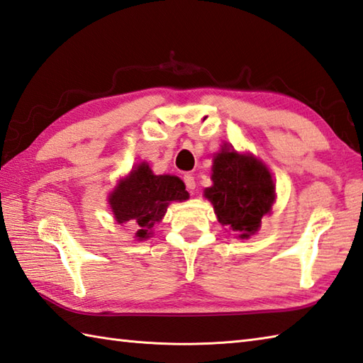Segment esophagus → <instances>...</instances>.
<instances>
[{
	"instance_id": "obj_1",
	"label": "esophagus",
	"mask_w": 363,
	"mask_h": 363,
	"mask_svg": "<svg viewBox=\"0 0 363 363\" xmlns=\"http://www.w3.org/2000/svg\"><path fill=\"white\" fill-rule=\"evenodd\" d=\"M184 179V183H186V188L189 189V191H192V189H196V177L192 175V174H186L183 177Z\"/></svg>"
}]
</instances>
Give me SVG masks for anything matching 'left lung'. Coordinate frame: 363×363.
<instances>
[{
    "mask_svg": "<svg viewBox=\"0 0 363 363\" xmlns=\"http://www.w3.org/2000/svg\"><path fill=\"white\" fill-rule=\"evenodd\" d=\"M213 186L205 197L213 203L219 223L240 238H249L260 228L276 197L274 182L260 161L224 149L214 157Z\"/></svg>",
    "mask_w": 363,
    "mask_h": 363,
    "instance_id": "obj_1",
    "label": "left lung"
}]
</instances>
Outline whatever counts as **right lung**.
I'll return each mask as SVG.
<instances>
[{"label": "right lung", "instance_id": "obj_1", "mask_svg": "<svg viewBox=\"0 0 363 363\" xmlns=\"http://www.w3.org/2000/svg\"><path fill=\"white\" fill-rule=\"evenodd\" d=\"M188 191L179 177L153 175L147 164H139L128 179L119 183L109 196L111 210L119 224L138 227L136 238L147 240L152 227L164 216L172 201H186Z\"/></svg>", "mask_w": 363, "mask_h": 363}]
</instances>
